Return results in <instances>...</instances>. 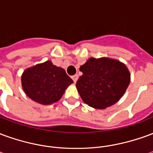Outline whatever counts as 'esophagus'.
Instances as JSON below:
<instances>
[{"instance_id":"esophagus-1","label":"esophagus","mask_w":153,"mask_h":153,"mask_svg":"<svg viewBox=\"0 0 153 153\" xmlns=\"http://www.w3.org/2000/svg\"><path fill=\"white\" fill-rule=\"evenodd\" d=\"M78 79H79V75H78V74H74V75L72 76V79L74 80V83H76Z\"/></svg>"}]
</instances>
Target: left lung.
<instances>
[{"label": "left lung", "instance_id": "1", "mask_svg": "<svg viewBox=\"0 0 153 153\" xmlns=\"http://www.w3.org/2000/svg\"><path fill=\"white\" fill-rule=\"evenodd\" d=\"M79 70L83 75L77 81V90L84 102L97 109L117 102L130 83L126 65L111 58H89Z\"/></svg>", "mask_w": 153, "mask_h": 153}]
</instances>
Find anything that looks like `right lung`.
I'll return each instance as SVG.
<instances>
[{"instance_id":"add662e5","label":"right lung","mask_w":153,"mask_h":153,"mask_svg":"<svg viewBox=\"0 0 153 153\" xmlns=\"http://www.w3.org/2000/svg\"><path fill=\"white\" fill-rule=\"evenodd\" d=\"M21 83L29 98L42 105H51L61 98L73 80L64 69L47 60L26 69L22 74Z\"/></svg>"}]
</instances>
